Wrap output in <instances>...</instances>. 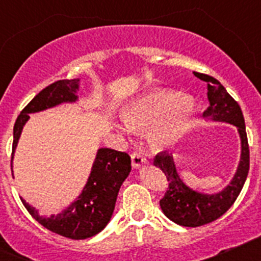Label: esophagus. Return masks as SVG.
Segmentation results:
<instances>
[{
  "instance_id": "1",
  "label": "esophagus",
  "mask_w": 261,
  "mask_h": 261,
  "mask_svg": "<svg viewBox=\"0 0 261 261\" xmlns=\"http://www.w3.org/2000/svg\"><path fill=\"white\" fill-rule=\"evenodd\" d=\"M146 158H145L144 155H142L141 153H137V151H135V153L132 154V166L135 168H138L141 165H144V163H146Z\"/></svg>"
}]
</instances>
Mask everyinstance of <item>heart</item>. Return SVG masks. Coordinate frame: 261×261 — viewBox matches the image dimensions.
<instances>
[{
    "instance_id": "obj_1",
    "label": "heart",
    "mask_w": 261,
    "mask_h": 261,
    "mask_svg": "<svg viewBox=\"0 0 261 261\" xmlns=\"http://www.w3.org/2000/svg\"><path fill=\"white\" fill-rule=\"evenodd\" d=\"M196 102L192 96L175 90L151 89L132 99L123 108V119L133 130L151 126L149 144L155 150L175 146L190 129Z\"/></svg>"
}]
</instances>
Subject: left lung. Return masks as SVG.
I'll list each match as a JSON object with an SVG mask.
<instances>
[{
  "label": "left lung",
  "instance_id": "8db88e82",
  "mask_svg": "<svg viewBox=\"0 0 261 261\" xmlns=\"http://www.w3.org/2000/svg\"><path fill=\"white\" fill-rule=\"evenodd\" d=\"M195 75L208 85L209 107L202 116L213 121H223L237 126L241 137L242 151L238 168L230 184L221 192L213 195L197 192L186 186L177 174L174 158L166 151L156 154L154 166L162 170L168 181L167 191L159 201L161 209L172 222L187 227H197L211 223L229 211L241 193L250 170V149L241 107L226 91L220 81L202 73H195Z\"/></svg>",
  "mask_w": 261,
  "mask_h": 261
}]
</instances>
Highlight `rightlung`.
<instances>
[{"instance_id":"right-lung-1","label":"right lung","mask_w":261,"mask_h":261,"mask_svg":"<svg viewBox=\"0 0 261 261\" xmlns=\"http://www.w3.org/2000/svg\"><path fill=\"white\" fill-rule=\"evenodd\" d=\"M80 80L56 81L43 89L31 102L23 108L14 124L11 171L14 151L18 145L22 129L29 114L40 112L47 108L56 107L61 103H74L78 99L77 90ZM130 156L123 151L102 147L96 153L93 168L86 186L75 201L71 202L61 213L49 217L40 216L35 208L20 197L24 208L41 226L49 231L69 239H86L102 231L110 222L116 204L120 187L130 172Z\"/></svg>"}]
</instances>
